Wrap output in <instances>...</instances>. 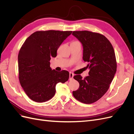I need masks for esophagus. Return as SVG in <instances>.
<instances>
[{"instance_id":"1","label":"esophagus","mask_w":134,"mask_h":134,"mask_svg":"<svg viewBox=\"0 0 134 134\" xmlns=\"http://www.w3.org/2000/svg\"><path fill=\"white\" fill-rule=\"evenodd\" d=\"M73 76H74V74L72 73V72H70L69 73V80H71L73 79Z\"/></svg>"}]
</instances>
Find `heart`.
Listing matches in <instances>:
<instances>
[{"mask_svg":"<svg viewBox=\"0 0 134 134\" xmlns=\"http://www.w3.org/2000/svg\"><path fill=\"white\" fill-rule=\"evenodd\" d=\"M74 42H75V41H74Z\"/></svg>","mask_w":134,"mask_h":134,"instance_id":"heart-1","label":"heart"}]
</instances>
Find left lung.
I'll return each instance as SVG.
<instances>
[{
	"label": "left lung",
	"mask_w": 134,
	"mask_h": 134,
	"mask_svg": "<svg viewBox=\"0 0 134 134\" xmlns=\"http://www.w3.org/2000/svg\"><path fill=\"white\" fill-rule=\"evenodd\" d=\"M72 35L82 43L83 59L88 63L89 75L82 78L74 76L79 83L72 92L74 98L86 104L94 103L107 92L116 72L115 51L111 42L103 35L88 31H73Z\"/></svg>",
	"instance_id": "left-lung-1"
}]
</instances>
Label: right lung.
I'll return each instance as SVG.
<instances>
[{"mask_svg": "<svg viewBox=\"0 0 134 134\" xmlns=\"http://www.w3.org/2000/svg\"><path fill=\"white\" fill-rule=\"evenodd\" d=\"M72 31H37L23 43L18 56L19 80L24 91L36 102H46L55 94L57 83L69 78L66 70L57 71L50 68L61 44Z\"/></svg>", "mask_w": 134, "mask_h": 134, "instance_id": "obj_1", "label": "right lung"}]
</instances>
